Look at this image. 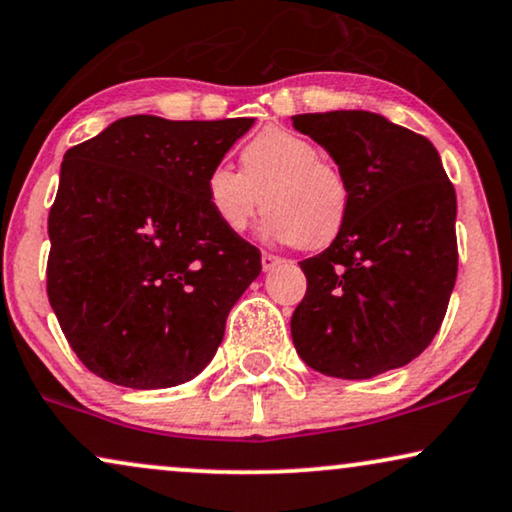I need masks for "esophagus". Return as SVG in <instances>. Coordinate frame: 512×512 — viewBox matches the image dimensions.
<instances>
[{
	"label": "esophagus",
	"instance_id": "1",
	"mask_svg": "<svg viewBox=\"0 0 512 512\" xmlns=\"http://www.w3.org/2000/svg\"><path fill=\"white\" fill-rule=\"evenodd\" d=\"M281 262H283L281 257L271 255V252H262V269H264V271H271V269H276L278 264H281Z\"/></svg>",
	"mask_w": 512,
	"mask_h": 512
}]
</instances>
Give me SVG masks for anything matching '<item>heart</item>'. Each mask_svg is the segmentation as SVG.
I'll use <instances>...</instances> for the list:
<instances>
[{"instance_id":"1","label":"heart","mask_w":512,"mask_h":512,"mask_svg":"<svg viewBox=\"0 0 512 512\" xmlns=\"http://www.w3.org/2000/svg\"><path fill=\"white\" fill-rule=\"evenodd\" d=\"M206 201L231 234H243L267 206L264 234L316 250L344 229L351 189L335 163L320 159L316 142L269 126L241 149V170L224 163L210 170Z\"/></svg>"}]
</instances>
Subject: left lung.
Listing matches in <instances>:
<instances>
[{"mask_svg":"<svg viewBox=\"0 0 512 512\" xmlns=\"http://www.w3.org/2000/svg\"><path fill=\"white\" fill-rule=\"evenodd\" d=\"M351 189L344 229L299 262L306 295L292 342L313 370L367 379L403 367L438 335L454 290L456 194L424 135L363 109L297 114Z\"/></svg>","mask_w":512,"mask_h":512,"instance_id":"8db88e82","label":"left lung"}]
</instances>
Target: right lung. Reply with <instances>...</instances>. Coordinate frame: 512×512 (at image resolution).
<instances>
[{
  "label": "right lung",
  "mask_w": 512,
  "mask_h": 512,
  "mask_svg": "<svg viewBox=\"0 0 512 512\" xmlns=\"http://www.w3.org/2000/svg\"><path fill=\"white\" fill-rule=\"evenodd\" d=\"M252 124L135 114L65 152L46 292L100 379L168 388L213 360L262 255L217 222L206 175Z\"/></svg>",
  "instance_id": "obj_1"
}]
</instances>
